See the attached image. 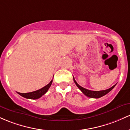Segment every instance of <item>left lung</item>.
I'll return each mask as SVG.
<instances>
[{"mask_svg": "<svg viewBox=\"0 0 130 130\" xmlns=\"http://www.w3.org/2000/svg\"><path fill=\"white\" fill-rule=\"evenodd\" d=\"M74 81L75 82V84L77 86L78 88L81 90L82 92L85 95H86L87 96H88L89 98H101L103 96L106 95V94H107L109 92H110V91L115 87V86L116 85H114L113 87H112L111 88L107 89V90H101V91H91V90H87V89L83 88L82 87L80 86L77 83V82L75 81V80L74 79Z\"/></svg>", "mask_w": 130, "mask_h": 130, "instance_id": "1", "label": "left lung"}]
</instances>
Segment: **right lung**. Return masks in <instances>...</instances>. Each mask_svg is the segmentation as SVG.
Returning a JSON list of instances; mask_svg holds the SVG:
<instances>
[{"instance_id": "1", "label": "right lung", "mask_w": 130, "mask_h": 130, "mask_svg": "<svg viewBox=\"0 0 130 130\" xmlns=\"http://www.w3.org/2000/svg\"><path fill=\"white\" fill-rule=\"evenodd\" d=\"M52 82H53V80L51 81L48 84L46 85L45 87H43V88L39 89V90H37V91H32V92L26 93H21L19 92L17 93H18V94H20V95H21V96L25 98L31 99V100H37V99L40 98L42 97L43 94H45L46 92H47V91L48 90L50 86L52 85Z\"/></svg>"}]
</instances>
